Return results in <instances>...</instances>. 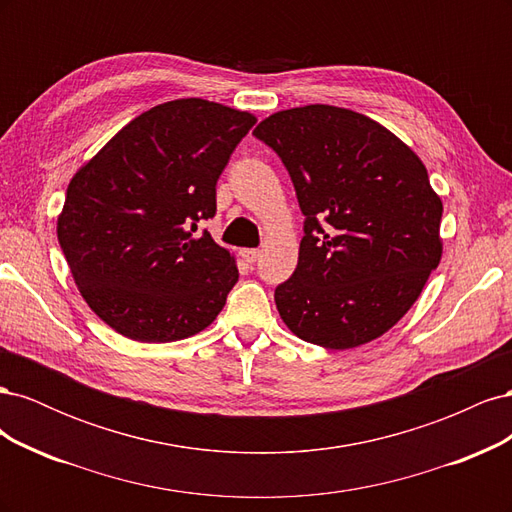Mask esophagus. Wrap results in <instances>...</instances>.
Wrapping results in <instances>:
<instances>
[{"label": "esophagus", "mask_w": 512, "mask_h": 512, "mask_svg": "<svg viewBox=\"0 0 512 512\" xmlns=\"http://www.w3.org/2000/svg\"><path fill=\"white\" fill-rule=\"evenodd\" d=\"M241 256H243L245 262H256L260 252L258 250H250V247H245V250H241Z\"/></svg>", "instance_id": "34e87169"}]
</instances>
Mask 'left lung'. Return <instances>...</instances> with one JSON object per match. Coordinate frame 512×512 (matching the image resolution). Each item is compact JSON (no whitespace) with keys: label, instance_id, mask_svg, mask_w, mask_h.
Wrapping results in <instances>:
<instances>
[{"label":"left lung","instance_id":"obj_1","mask_svg":"<svg viewBox=\"0 0 512 512\" xmlns=\"http://www.w3.org/2000/svg\"><path fill=\"white\" fill-rule=\"evenodd\" d=\"M254 134L282 158L305 215L299 265L275 288L284 324L331 350L378 339L442 258L425 164L378 121L329 104L273 113Z\"/></svg>","mask_w":512,"mask_h":512}]
</instances>
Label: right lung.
<instances>
[{"instance_id":"right-lung-1","label":"right lung","mask_w":512,"mask_h":512,"mask_svg":"<svg viewBox=\"0 0 512 512\" xmlns=\"http://www.w3.org/2000/svg\"><path fill=\"white\" fill-rule=\"evenodd\" d=\"M256 117L203 98L149 108L70 179L57 239L100 320L145 344L207 329L239 280L235 256L200 220Z\"/></svg>"}]
</instances>
